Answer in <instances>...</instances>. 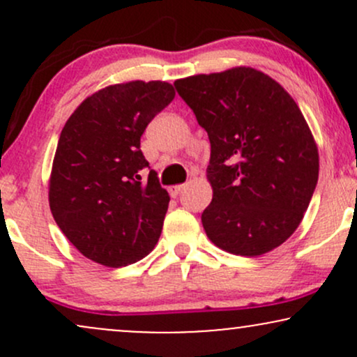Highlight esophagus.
<instances>
[{
    "label": "esophagus",
    "mask_w": 357,
    "mask_h": 357,
    "mask_svg": "<svg viewBox=\"0 0 357 357\" xmlns=\"http://www.w3.org/2000/svg\"><path fill=\"white\" fill-rule=\"evenodd\" d=\"M184 188H186V186H184V184H176V186H171V188H169V195H171V196L181 195Z\"/></svg>",
    "instance_id": "esophagus-1"
}]
</instances>
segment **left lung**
Instances as JSON below:
<instances>
[{
  "instance_id": "obj_1",
  "label": "left lung",
  "mask_w": 357,
  "mask_h": 357,
  "mask_svg": "<svg viewBox=\"0 0 357 357\" xmlns=\"http://www.w3.org/2000/svg\"><path fill=\"white\" fill-rule=\"evenodd\" d=\"M211 144L213 199L203 228L216 247L258 257L297 230L319 178V151L290 93L252 67L174 82Z\"/></svg>"
}]
</instances>
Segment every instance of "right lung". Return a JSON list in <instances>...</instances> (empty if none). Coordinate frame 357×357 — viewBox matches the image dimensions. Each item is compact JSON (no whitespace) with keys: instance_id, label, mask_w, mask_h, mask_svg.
<instances>
[{"instance_id":"1","label":"right lung","mask_w":357,"mask_h":357,"mask_svg":"<svg viewBox=\"0 0 357 357\" xmlns=\"http://www.w3.org/2000/svg\"><path fill=\"white\" fill-rule=\"evenodd\" d=\"M173 85L132 80L89 96L61 129L48 202L53 218L84 257L119 268L153 252L169 195L151 171L141 136L171 104Z\"/></svg>"}]
</instances>
